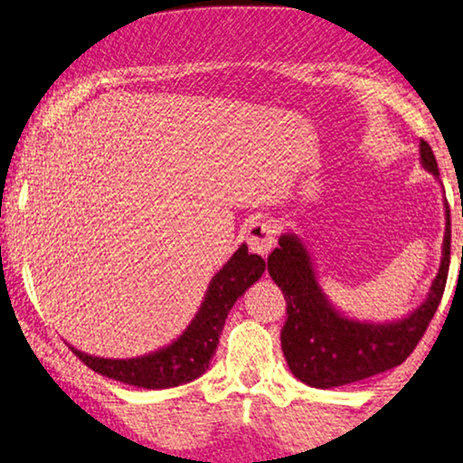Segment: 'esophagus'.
<instances>
[{"instance_id": "1", "label": "esophagus", "mask_w": 463, "mask_h": 463, "mask_svg": "<svg viewBox=\"0 0 463 463\" xmlns=\"http://www.w3.org/2000/svg\"><path fill=\"white\" fill-rule=\"evenodd\" d=\"M275 243V226L267 220H251L248 226V245L251 251L260 254L262 259L271 251Z\"/></svg>"}]
</instances>
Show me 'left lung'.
Wrapping results in <instances>:
<instances>
[{
  "label": "left lung",
  "instance_id": "obj_1",
  "mask_svg": "<svg viewBox=\"0 0 463 463\" xmlns=\"http://www.w3.org/2000/svg\"><path fill=\"white\" fill-rule=\"evenodd\" d=\"M420 166L440 181L430 145L420 140ZM447 204L442 259L425 301L403 318L373 323L344 314L333 306L318 282L312 254L301 237L282 232L269 254L267 269L286 297L282 350L290 372L314 389L359 383L402 365L423 337L442 299L450 262V220ZM463 215V213H461Z\"/></svg>",
  "mask_w": 463,
  "mask_h": 463
}]
</instances>
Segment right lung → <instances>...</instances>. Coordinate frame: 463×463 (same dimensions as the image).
Listing matches in <instances>:
<instances>
[{
    "label": "right lung",
    "instance_id": "add662e5",
    "mask_svg": "<svg viewBox=\"0 0 463 463\" xmlns=\"http://www.w3.org/2000/svg\"><path fill=\"white\" fill-rule=\"evenodd\" d=\"M265 267L259 254H250L248 245H239L235 254L212 278L201 307L185 331L168 346L154 353L134 359H104L80 353L74 346L70 348L90 370L138 389H171L192 383L209 370L228 312L251 284L259 282Z\"/></svg>",
    "mask_w": 463,
    "mask_h": 463
}]
</instances>
